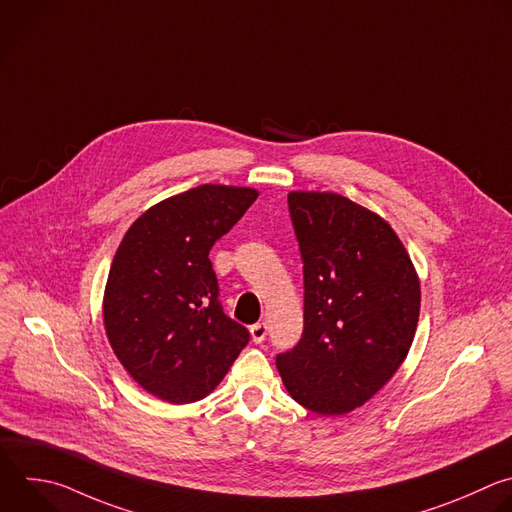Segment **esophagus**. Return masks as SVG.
Listing matches in <instances>:
<instances>
[{
    "mask_svg": "<svg viewBox=\"0 0 512 512\" xmlns=\"http://www.w3.org/2000/svg\"><path fill=\"white\" fill-rule=\"evenodd\" d=\"M265 335H267V323H255V325H251V337H253L255 344H261L263 339H265Z\"/></svg>",
    "mask_w": 512,
    "mask_h": 512,
    "instance_id": "34e87169",
    "label": "esophagus"
}]
</instances>
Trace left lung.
<instances>
[{
	"label": "left lung",
	"instance_id": "1",
	"mask_svg": "<svg viewBox=\"0 0 512 512\" xmlns=\"http://www.w3.org/2000/svg\"><path fill=\"white\" fill-rule=\"evenodd\" d=\"M303 261V333L275 358L289 396L339 416L366 404L408 356L420 281L394 229L335 193H289Z\"/></svg>",
	"mask_w": 512,
	"mask_h": 512
}]
</instances>
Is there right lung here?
<instances>
[{"instance_id":"1","label":"right lung","mask_w":512,"mask_h":512,"mask_svg":"<svg viewBox=\"0 0 512 512\" xmlns=\"http://www.w3.org/2000/svg\"><path fill=\"white\" fill-rule=\"evenodd\" d=\"M245 187L201 185L126 231L104 291V327L124 370L152 396L191 404L225 378L249 331L225 315L209 251L255 203Z\"/></svg>"}]
</instances>
